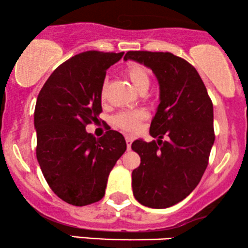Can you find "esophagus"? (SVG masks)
<instances>
[{"instance_id": "obj_1", "label": "esophagus", "mask_w": 248, "mask_h": 248, "mask_svg": "<svg viewBox=\"0 0 248 248\" xmlns=\"http://www.w3.org/2000/svg\"><path fill=\"white\" fill-rule=\"evenodd\" d=\"M132 140L133 138L131 136H126L125 137V141H126V146H127V150H131V144H132Z\"/></svg>"}]
</instances>
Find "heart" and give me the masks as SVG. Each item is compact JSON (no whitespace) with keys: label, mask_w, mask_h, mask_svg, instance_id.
Listing matches in <instances>:
<instances>
[{"label":"heart","mask_w":248,"mask_h":248,"mask_svg":"<svg viewBox=\"0 0 248 248\" xmlns=\"http://www.w3.org/2000/svg\"><path fill=\"white\" fill-rule=\"evenodd\" d=\"M126 75L129 77L130 81L138 92L141 90H147L150 86V74L147 69L138 63H132V65L126 67ZM107 80L103 81L101 88V97H106L107 93ZM145 118V112L142 110H130V111H122L117 113L113 118V123L116 126L126 131H137L139 129L140 122Z\"/></svg>","instance_id":"obj_1"}]
</instances>
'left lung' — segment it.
Here are the masks:
<instances>
[{
  "instance_id": "obj_1",
  "label": "left lung",
  "mask_w": 248,
  "mask_h": 248,
  "mask_svg": "<svg viewBox=\"0 0 248 248\" xmlns=\"http://www.w3.org/2000/svg\"><path fill=\"white\" fill-rule=\"evenodd\" d=\"M129 59L152 69L160 89L150 127L158 140L138 139L131 146L141 161L132 171L133 195L148 208H170L196 188L206 170L215 141L214 107L200 74L182 58L130 51L124 57Z\"/></svg>"
}]
</instances>
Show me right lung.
Returning <instances> with one entry per match:
<instances>
[{"label":"right lung","instance_id":"obj_1","mask_svg":"<svg viewBox=\"0 0 248 248\" xmlns=\"http://www.w3.org/2000/svg\"><path fill=\"white\" fill-rule=\"evenodd\" d=\"M124 52L87 51L52 73L37 97V160L49 188L68 204L83 206L106 194L108 176L126 150L122 133L101 138L86 131L102 111L101 88L107 69Z\"/></svg>","mask_w":248,"mask_h":248}]
</instances>
